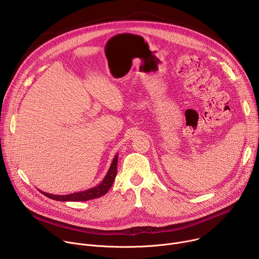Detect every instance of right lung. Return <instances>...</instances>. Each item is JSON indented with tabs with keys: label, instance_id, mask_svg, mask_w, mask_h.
<instances>
[{
	"label": "right lung",
	"instance_id": "obj_1",
	"mask_svg": "<svg viewBox=\"0 0 259 259\" xmlns=\"http://www.w3.org/2000/svg\"><path fill=\"white\" fill-rule=\"evenodd\" d=\"M117 165H118V155H116L112 164H110V167H109L105 177L103 178V180L98 184V186L91 188L89 190L69 194V195H52V194H48V193H45L42 191H40V192L44 196H46L52 200L61 201V202L88 201V200H92L95 198H99V197L105 195L108 192V190L112 188L114 180L117 175Z\"/></svg>",
	"mask_w": 259,
	"mask_h": 259
}]
</instances>
